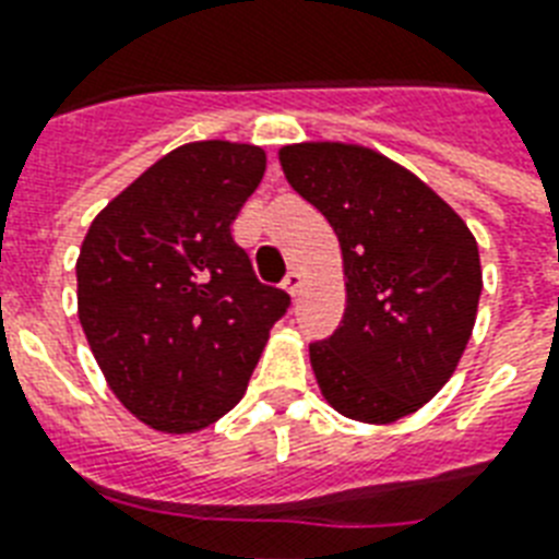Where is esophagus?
Masks as SVG:
<instances>
[{
  "instance_id": "1",
  "label": "esophagus",
  "mask_w": 559,
  "mask_h": 559,
  "mask_svg": "<svg viewBox=\"0 0 559 559\" xmlns=\"http://www.w3.org/2000/svg\"><path fill=\"white\" fill-rule=\"evenodd\" d=\"M284 289H287L289 296H298V289H301V272L289 270L287 278H284Z\"/></svg>"
}]
</instances>
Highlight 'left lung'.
Segmentation results:
<instances>
[{"instance_id":"8db88e82","label":"left lung","mask_w":559,"mask_h":559,"mask_svg":"<svg viewBox=\"0 0 559 559\" xmlns=\"http://www.w3.org/2000/svg\"><path fill=\"white\" fill-rule=\"evenodd\" d=\"M278 159L345 261V316L310 342L324 400L362 424L412 415L450 380L476 324V237L432 188L368 147L289 144Z\"/></svg>"}]
</instances>
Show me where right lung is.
I'll use <instances>...</instances> for the list:
<instances>
[{
  "mask_svg": "<svg viewBox=\"0 0 559 559\" xmlns=\"http://www.w3.org/2000/svg\"><path fill=\"white\" fill-rule=\"evenodd\" d=\"M263 168L254 144H182L83 237V333L116 397L159 432H193L226 415L287 313V293L261 284L231 237Z\"/></svg>",
  "mask_w": 559,
  "mask_h": 559,
  "instance_id": "right-lung-1",
  "label": "right lung"
}]
</instances>
